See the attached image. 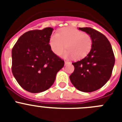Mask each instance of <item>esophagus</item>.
<instances>
[{"label":"esophagus","instance_id":"34e87169","mask_svg":"<svg viewBox=\"0 0 122 122\" xmlns=\"http://www.w3.org/2000/svg\"><path fill=\"white\" fill-rule=\"evenodd\" d=\"M64 63H65V65H66V64H67L68 63H69V61H65V62H64Z\"/></svg>","mask_w":122,"mask_h":122}]
</instances>
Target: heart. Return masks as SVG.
<instances>
[{"mask_svg": "<svg viewBox=\"0 0 122 122\" xmlns=\"http://www.w3.org/2000/svg\"><path fill=\"white\" fill-rule=\"evenodd\" d=\"M50 48L56 55H60L65 49L64 57H73L80 60L86 57L92 48V39L91 35L73 28H62L53 34L49 41Z\"/></svg>", "mask_w": 122, "mask_h": 122, "instance_id": "1", "label": "heart"}]
</instances>
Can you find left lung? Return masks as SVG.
Masks as SVG:
<instances>
[{"label": "left lung", "instance_id": "obj_1", "mask_svg": "<svg viewBox=\"0 0 122 122\" xmlns=\"http://www.w3.org/2000/svg\"><path fill=\"white\" fill-rule=\"evenodd\" d=\"M78 29L91 35L92 48L84 58L72 62L75 69L69 78L78 90L91 92L103 87L109 80L115 56L110 42L103 34L91 27Z\"/></svg>", "mask_w": 122, "mask_h": 122}]
</instances>
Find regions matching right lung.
Masks as SVG:
<instances>
[{"instance_id":"1","label":"right lung","mask_w":122,"mask_h":122,"mask_svg":"<svg viewBox=\"0 0 122 122\" xmlns=\"http://www.w3.org/2000/svg\"><path fill=\"white\" fill-rule=\"evenodd\" d=\"M53 28L30 30L19 38L12 49L11 70L19 84L31 93L47 90L64 61L50 48Z\"/></svg>"}]
</instances>
